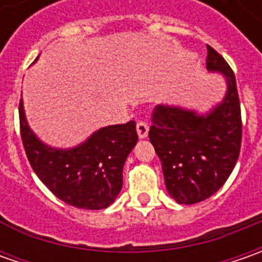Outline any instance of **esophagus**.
Returning a JSON list of instances; mask_svg holds the SVG:
<instances>
[{"label":"esophagus","instance_id":"1","mask_svg":"<svg viewBox=\"0 0 262 262\" xmlns=\"http://www.w3.org/2000/svg\"><path fill=\"white\" fill-rule=\"evenodd\" d=\"M137 134L140 138H146L148 136V125H147V122H143V121H140L138 124H137Z\"/></svg>","mask_w":262,"mask_h":262}]
</instances>
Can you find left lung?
<instances>
[{"label":"left lung","instance_id":"8db88e82","mask_svg":"<svg viewBox=\"0 0 262 262\" xmlns=\"http://www.w3.org/2000/svg\"><path fill=\"white\" fill-rule=\"evenodd\" d=\"M208 73L226 81L223 99L206 114L176 105H157L150 143L162 162L169 195L178 204H195L216 194L236 165L242 121L236 78L225 58L207 45Z\"/></svg>","mask_w":262,"mask_h":262}]
</instances>
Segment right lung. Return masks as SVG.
Wrapping results in <instances>:
<instances>
[{"instance_id": "1", "label": "right lung", "mask_w": 262, "mask_h": 262, "mask_svg": "<svg viewBox=\"0 0 262 262\" xmlns=\"http://www.w3.org/2000/svg\"><path fill=\"white\" fill-rule=\"evenodd\" d=\"M18 114L30 166L54 195L84 210H102L115 201L122 188L126 157L138 141L134 121L99 128L78 146L58 148L48 146L33 133L23 100Z\"/></svg>"}]
</instances>
